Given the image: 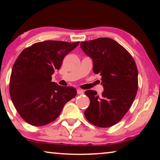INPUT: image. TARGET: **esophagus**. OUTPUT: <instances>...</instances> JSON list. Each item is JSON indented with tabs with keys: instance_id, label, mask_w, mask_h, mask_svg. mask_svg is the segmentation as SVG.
Returning <instances> with one entry per match:
<instances>
[{
	"instance_id": "esophagus-1",
	"label": "esophagus",
	"mask_w": 160,
	"mask_h": 160,
	"mask_svg": "<svg viewBox=\"0 0 160 160\" xmlns=\"http://www.w3.org/2000/svg\"><path fill=\"white\" fill-rule=\"evenodd\" d=\"M77 92L78 94H82L84 93V92L82 90H81V89H78Z\"/></svg>"
}]
</instances>
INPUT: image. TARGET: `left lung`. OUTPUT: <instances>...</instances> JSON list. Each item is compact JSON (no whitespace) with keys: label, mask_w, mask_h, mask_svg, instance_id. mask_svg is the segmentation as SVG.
<instances>
[{"label":"left lung","mask_w":160,"mask_h":160,"mask_svg":"<svg viewBox=\"0 0 160 160\" xmlns=\"http://www.w3.org/2000/svg\"><path fill=\"white\" fill-rule=\"evenodd\" d=\"M80 47L92 59L93 72L102 76V96L87 90L90 100L85 116L93 125L107 128L119 122L136 95L138 81L134 59L125 48L110 38L82 42Z\"/></svg>","instance_id":"1"}]
</instances>
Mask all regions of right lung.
Returning a JSON list of instances; mask_svg holds the SVG:
<instances>
[{
  "instance_id": "add662e5",
  "label": "right lung",
  "mask_w": 160,
  "mask_h": 160,
  "mask_svg": "<svg viewBox=\"0 0 160 160\" xmlns=\"http://www.w3.org/2000/svg\"><path fill=\"white\" fill-rule=\"evenodd\" d=\"M79 42L45 41L35 43L22 51L13 65L10 94L19 114L27 123L42 126L60 115L66 103L76 96L72 87L51 82L66 54Z\"/></svg>"
}]
</instances>
